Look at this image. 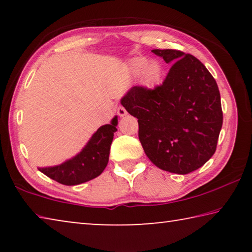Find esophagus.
Wrapping results in <instances>:
<instances>
[{
  "label": "esophagus",
  "instance_id": "esophagus-1",
  "mask_svg": "<svg viewBox=\"0 0 252 252\" xmlns=\"http://www.w3.org/2000/svg\"><path fill=\"white\" fill-rule=\"evenodd\" d=\"M117 112H118V116L119 117H126V110L125 109V108H123V106H119V108H118V111H117Z\"/></svg>",
  "mask_w": 252,
  "mask_h": 252
}]
</instances>
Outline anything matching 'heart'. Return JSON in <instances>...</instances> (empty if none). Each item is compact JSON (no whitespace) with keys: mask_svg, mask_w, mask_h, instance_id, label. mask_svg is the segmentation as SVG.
<instances>
[{"mask_svg":"<svg viewBox=\"0 0 252 252\" xmlns=\"http://www.w3.org/2000/svg\"><path fill=\"white\" fill-rule=\"evenodd\" d=\"M127 71L132 76H138L140 83L148 90H155L162 83L163 67L156 60L148 61L147 58L136 57L127 63Z\"/></svg>","mask_w":252,"mask_h":252,"instance_id":"obj_1","label":"heart"}]
</instances>
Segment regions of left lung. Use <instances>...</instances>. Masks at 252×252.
<instances>
[{"label":"left lung","mask_w":252,"mask_h":252,"mask_svg":"<svg viewBox=\"0 0 252 252\" xmlns=\"http://www.w3.org/2000/svg\"><path fill=\"white\" fill-rule=\"evenodd\" d=\"M172 64L160 87H133L121 104L138 119L139 140L153 164L187 174L216 152L222 109L216 80L201 62L177 50H152Z\"/></svg>","instance_id":"left-lung-1"}]
</instances>
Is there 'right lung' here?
Returning a JSON list of instances; mask_svg holds the SVG:
<instances>
[{
    "instance_id": "1",
    "label": "right lung",
    "mask_w": 252,
    "mask_h": 252,
    "mask_svg": "<svg viewBox=\"0 0 252 252\" xmlns=\"http://www.w3.org/2000/svg\"><path fill=\"white\" fill-rule=\"evenodd\" d=\"M118 117L110 125L100 126L78 155L53 167L37 168L46 177L61 185L76 186L90 181L103 172L109 162L110 147L117 131Z\"/></svg>"
}]
</instances>
